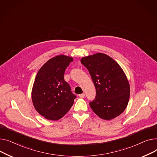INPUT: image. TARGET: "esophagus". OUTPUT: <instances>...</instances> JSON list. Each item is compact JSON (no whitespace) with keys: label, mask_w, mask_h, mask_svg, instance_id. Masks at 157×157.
Masks as SVG:
<instances>
[{"label":"esophagus","mask_w":157,"mask_h":157,"mask_svg":"<svg viewBox=\"0 0 157 157\" xmlns=\"http://www.w3.org/2000/svg\"><path fill=\"white\" fill-rule=\"evenodd\" d=\"M79 97L81 98H84L85 97V94H79Z\"/></svg>","instance_id":"1"}]
</instances>
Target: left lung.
<instances>
[{"instance_id": "obj_1", "label": "left lung", "mask_w": 157, "mask_h": 157, "mask_svg": "<svg viewBox=\"0 0 157 157\" xmlns=\"http://www.w3.org/2000/svg\"><path fill=\"white\" fill-rule=\"evenodd\" d=\"M89 71L96 90L95 99L89 103L100 118L112 120L126 108L130 96V86L122 68L111 57L97 53L81 59Z\"/></svg>"}]
</instances>
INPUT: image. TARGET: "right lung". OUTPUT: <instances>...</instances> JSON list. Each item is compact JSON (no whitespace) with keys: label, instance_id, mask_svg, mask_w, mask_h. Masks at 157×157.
<instances>
[{"label":"right lung","instance_id":"add662e5","mask_svg":"<svg viewBox=\"0 0 157 157\" xmlns=\"http://www.w3.org/2000/svg\"><path fill=\"white\" fill-rule=\"evenodd\" d=\"M71 57L59 55L50 59L39 70L33 83L32 98L35 109L42 116L56 121L72 106L76 96L64 79Z\"/></svg>","mask_w":157,"mask_h":157}]
</instances>
